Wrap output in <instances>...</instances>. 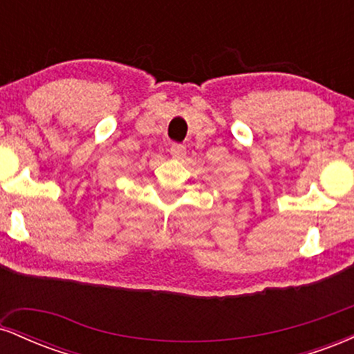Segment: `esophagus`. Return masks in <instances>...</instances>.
I'll use <instances>...</instances> for the list:
<instances>
[{
    "mask_svg": "<svg viewBox=\"0 0 354 354\" xmlns=\"http://www.w3.org/2000/svg\"><path fill=\"white\" fill-rule=\"evenodd\" d=\"M169 154H171L174 160H183V158L186 156V148L183 145H171Z\"/></svg>",
    "mask_w": 354,
    "mask_h": 354,
    "instance_id": "1",
    "label": "esophagus"
}]
</instances>
